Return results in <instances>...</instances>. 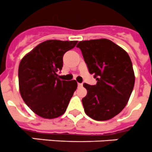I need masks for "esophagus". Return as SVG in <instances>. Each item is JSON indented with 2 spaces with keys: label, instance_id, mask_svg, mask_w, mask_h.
<instances>
[{
  "label": "esophagus",
  "instance_id": "34e87169",
  "mask_svg": "<svg viewBox=\"0 0 152 152\" xmlns=\"http://www.w3.org/2000/svg\"><path fill=\"white\" fill-rule=\"evenodd\" d=\"M77 85H78V87H82V86H83V83H77Z\"/></svg>",
  "mask_w": 152,
  "mask_h": 152
}]
</instances>
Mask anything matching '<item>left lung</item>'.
<instances>
[{"label":"left lung","mask_w":152,"mask_h":152,"mask_svg":"<svg viewBox=\"0 0 152 152\" xmlns=\"http://www.w3.org/2000/svg\"><path fill=\"white\" fill-rule=\"evenodd\" d=\"M89 72L96 85L83 83L87 94L82 99L85 113L96 121H107L124 108L135 83L131 59L127 53L108 39L80 41Z\"/></svg>","instance_id":"obj_1"}]
</instances>
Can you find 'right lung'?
<instances>
[{
    "label": "right lung",
    "instance_id": "obj_1",
    "mask_svg": "<svg viewBox=\"0 0 152 152\" xmlns=\"http://www.w3.org/2000/svg\"><path fill=\"white\" fill-rule=\"evenodd\" d=\"M77 41L49 40L25 56L19 66V85L25 103L44 118L65 113L76 90V80H61L57 75L63 66V56Z\"/></svg>",
    "mask_w": 152,
    "mask_h": 152
}]
</instances>
